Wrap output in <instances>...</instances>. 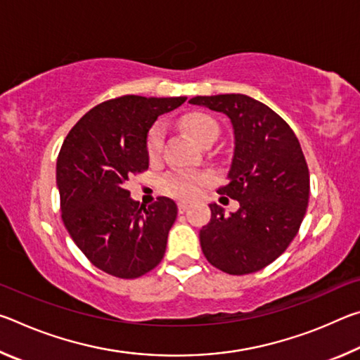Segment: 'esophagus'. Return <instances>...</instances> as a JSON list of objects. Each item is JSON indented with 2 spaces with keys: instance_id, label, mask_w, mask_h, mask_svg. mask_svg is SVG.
Wrapping results in <instances>:
<instances>
[{
  "instance_id": "1",
  "label": "esophagus",
  "mask_w": 360,
  "mask_h": 360,
  "mask_svg": "<svg viewBox=\"0 0 360 360\" xmlns=\"http://www.w3.org/2000/svg\"><path fill=\"white\" fill-rule=\"evenodd\" d=\"M188 208H191V203H187V202H179L178 203V211L179 212H186Z\"/></svg>"
}]
</instances>
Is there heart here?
I'll list each match as a JSON object with an SVG mask.
<instances>
[{
	"mask_svg": "<svg viewBox=\"0 0 360 360\" xmlns=\"http://www.w3.org/2000/svg\"><path fill=\"white\" fill-rule=\"evenodd\" d=\"M182 127L191 133L198 144L206 146L214 143L219 136V124L208 114L192 112L182 119ZM165 146V129L162 124L152 125L146 139V150L152 162L158 160ZM208 173H173L162 181V191L176 198H193L200 187L208 184Z\"/></svg>",
	"mask_w": 360,
	"mask_h": 360,
	"instance_id": "heart-1",
	"label": "heart"
}]
</instances>
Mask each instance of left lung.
<instances>
[{
	"label": "left lung",
	"instance_id": "left-lung-1",
	"mask_svg": "<svg viewBox=\"0 0 360 360\" xmlns=\"http://www.w3.org/2000/svg\"><path fill=\"white\" fill-rule=\"evenodd\" d=\"M188 103L227 115L235 135L229 184L219 193L238 200L240 208L225 216L210 205L202 251L229 275L259 271L288 249L307 212L309 173L300 143L283 117L248 95L193 96Z\"/></svg>",
	"mask_w": 360,
	"mask_h": 360
}]
</instances>
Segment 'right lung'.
I'll return each mask as SVG.
<instances>
[{
	"instance_id": "obj_1",
	"label": "right lung",
	"mask_w": 360,
	"mask_h": 360,
	"mask_svg": "<svg viewBox=\"0 0 360 360\" xmlns=\"http://www.w3.org/2000/svg\"><path fill=\"white\" fill-rule=\"evenodd\" d=\"M186 100L124 95L103 101L65 138L57 158L63 224L85 257L108 275L139 278L165 255L178 206L158 197L139 208L127 184L149 168L146 139L152 124Z\"/></svg>"
}]
</instances>
